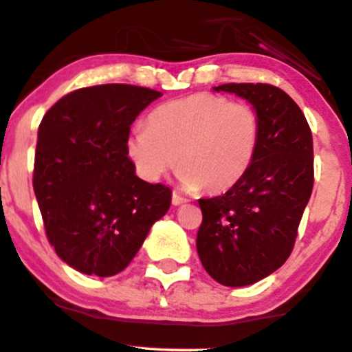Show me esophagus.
I'll list each match as a JSON object with an SVG mask.
<instances>
[{
	"label": "esophagus",
	"instance_id": "1",
	"mask_svg": "<svg viewBox=\"0 0 352 352\" xmlns=\"http://www.w3.org/2000/svg\"><path fill=\"white\" fill-rule=\"evenodd\" d=\"M187 202H188V199H185V197L175 194V192L172 194V204H173V206H182V204H187Z\"/></svg>",
	"mask_w": 352,
	"mask_h": 352
}]
</instances>
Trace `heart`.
<instances>
[{
  "instance_id": "1",
  "label": "heart",
  "mask_w": 352,
  "mask_h": 352,
  "mask_svg": "<svg viewBox=\"0 0 352 352\" xmlns=\"http://www.w3.org/2000/svg\"><path fill=\"white\" fill-rule=\"evenodd\" d=\"M126 142L138 175L158 182L179 164L180 185L210 194L237 185L252 168L262 138L261 117L247 103L194 94L157 107Z\"/></svg>"
}]
</instances>
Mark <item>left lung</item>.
<instances>
[{"label": "left lung", "instance_id": "left-lung-1", "mask_svg": "<svg viewBox=\"0 0 352 352\" xmlns=\"http://www.w3.org/2000/svg\"><path fill=\"white\" fill-rule=\"evenodd\" d=\"M245 98L261 117L252 168L223 195L200 199L197 252L212 279L242 287L276 272L294 249L314 185L312 133L297 103L267 83L214 87Z\"/></svg>", "mask_w": 352, "mask_h": 352}]
</instances>
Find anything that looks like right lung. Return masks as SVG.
<instances>
[{
	"instance_id": "right-lung-1",
	"label": "right lung",
	"mask_w": 352,
	"mask_h": 352,
	"mask_svg": "<svg viewBox=\"0 0 352 352\" xmlns=\"http://www.w3.org/2000/svg\"><path fill=\"white\" fill-rule=\"evenodd\" d=\"M160 91L108 83L65 95L38 129L33 188L58 257L87 276L122 272L172 202L135 175L130 125Z\"/></svg>"
}]
</instances>
